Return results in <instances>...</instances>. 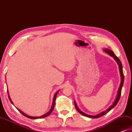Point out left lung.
<instances>
[{"instance_id":"1","label":"left lung","mask_w":132,"mask_h":132,"mask_svg":"<svg viewBox=\"0 0 132 132\" xmlns=\"http://www.w3.org/2000/svg\"><path fill=\"white\" fill-rule=\"evenodd\" d=\"M104 52H105L106 53H107L108 54H109L110 56H111L112 57H113V58L115 61H116V62H117V64L118 65V67H119V70H120V75H121V83H120V87H119V89L118 90V93H117V97H116V98H115V100L114 101V102L113 103V104H112V105L110 106V107L108 108L107 110H106V111H104L103 112H101L99 113V114L97 115H88L86 114V113L83 112L82 111H81L80 109H79V108L77 107V104H76V103L75 102V101H74V102H75V106L76 108L77 111L79 112V113H80V114H82V115H84L85 117H89V118H99V117L103 116V115H105L106 113H107L108 112H109L113 108H114L115 106L117 105V104L118 103L119 100H120V97H121V89H122V85H123V84H124V74H123V71H122V64L121 62V61L120 59L116 55H115L114 53L111 50H109V49H107V48H105V49H104Z\"/></svg>"}]
</instances>
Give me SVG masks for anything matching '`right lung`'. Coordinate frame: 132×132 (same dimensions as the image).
Segmentation results:
<instances>
[{
    "label": "right lung",
    "mask_w": 132,
    "mask_h": 132,
    "mask_svg": "<svg viewBox=\"0 0 132 132\" xmlns=\"http://www.w3.org/2000/svg\"><path fill=\"white\" fill-rule=\"evenodd\" d=\"M7 92H8V91H7ZM58 92H59V91H57L56 92V93H55V95H54L53 98V102H52V108H51V109H50V111H48V112H47V113H46V114L43 115H42V116H40V117H31V116H29V115H26V113H23L22 111H21L20 110L18 109V108H17V109H18V111H19L20 112V113H21V114H23V115H24V116L26 117H28V118H31V119H38V118H45V117H46L48 116V115H49L50 114V113H52V112L53 111V109H54V107H55L56 98V95H57V93H58ZM8 97H9V99H10V102H11V103L13 104V103H12V102L11 101V98H10V95H8Z\"/></svg>",
    "instance_id": "1"
}]
</instances>
